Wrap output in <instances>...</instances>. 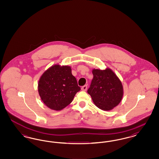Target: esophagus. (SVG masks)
<instances>
[{
	"label": "esophagus",
	"mask_w": 159,
	"mask_h": 159,
	"mask_svg": "<svg viewBox=\"0 0 159 159\" xmlns=\"http://www.w3.org/2000/svg\"><path fill=\"white\" fill-rule=\"evenodd\" d=\"M82 91H86L87 90V85H84L82 87Z\"/></svg>",
	"instance_id": "34e87169"
}]
</instances>
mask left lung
Returning <instances> with one entry per match:
<instances>
[{"mask_svg":"<svg viewBox=\"0 0 159 159\" xmlns=\"http://www.w3.org/2000/svg\"><path fill=\"white\" fill-rule=\"evenodd\" d=\"M92 74L93 77L88 93L99 108L104 111L112 110L120 103L123 97L120 80L110 68L93 69Z\"/></svg>","mask_w":159,"mask_h":159,"instance_id":"left-lung-1","label":"left lung"}]
</instances>
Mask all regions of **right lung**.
<instances>
[{
  "instance_id": "1",
  "label": "right lung",
  "mask_w": 159,
  "mask_h": 159,
  "mask_svg": "<svg viewBox=\"0 0 159 159\" xmlns=\"http://www.w3.org/2000/svg\"><path fill=\"white\" fill-rule=\"evenodd\" d=\"M80 90L69 66L55 65L40 77L38 84L39 95L46 106L61 110L69 105Z\"/></svg>"
}]
</instances>
